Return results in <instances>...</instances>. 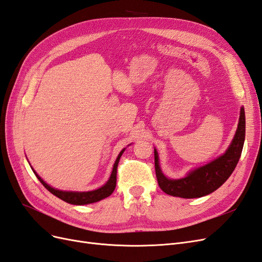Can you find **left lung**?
Here are the masks:
<instances>
[{
    "instance_id": "8db88e82",
    "label": "left lung",
    "mask_w": 262,
    "mask_h": 262,
    "mask_svg": "<svg viewBox=\"0 0 262 262\" xmlns=\"http://www.w3.org/2000/svg\"><path fill=\"white\" fill-rule=\"evenodd\" d=\"M245 109L241 107L238 125L225 153L208 164L189 170L185 177L179 179H171L164 175L157 149L154 148L155 171L158 186L165 193L172 196L185 198V199L200 198L215 191L232 175L239 161L245 142Z\"/></svg>"
}]
</instances>
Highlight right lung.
<instances>
[{"label": "right lung", "instance_id": "add662e5", "mask_svg": "<svg viewBox=\"0 0 262 262\" xmlns=\"http://www.w3.org/2000/svg\"><path fill=\"white\" fill-rule=\"evenodd\" d=\"M123 148L120 153H119L117 160L114 164V167H113V171H112V175H110L109 179L107 180L106 184L104 186H101L98 189H95V190H91V191H66V190H59V189H55L51 186H49L47 182L38 175V173L35 171V169L31 167L33 169L34 173L36 175V177L39 179V181L41 182V184L45 186L46 189H48V191H50L52 194H54L55 196H58L59 199L66 201L70 204H74V205H84V204H91V203H95V202H98L102 199H105V198L109 196L114 192V190L116 188V182H117V167H118V163L119 160H120L121 155L124 152Z\"/></svg>", "mask_w": 262, "mask_h": 262}]
</instances>
